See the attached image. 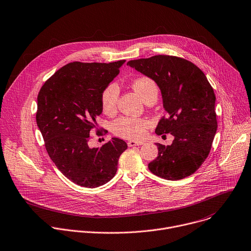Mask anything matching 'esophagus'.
Instances as JSON below:
<instances>
[{
	"label": "esophagus",
	"instance_id": "obj_1",
	"mask_svg": "<svg viewBox=\"0 0 251 251\" xmlns=\"http://www.w3.org/2000/svg\"><path fill=\"white\" fill-rule=\"evenodd\" d=\"M144 143L141 142V141H129L128 142V146L129 147H135V146H141L143 145Z\"/></svg>",
	"mask_w": 251,
	"mask_h": 251
}]
</instances>
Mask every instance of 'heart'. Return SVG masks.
Returning a JSON list of instances; mask_svg holds the SVG:
<instances>
[{
  "instance_id": "b5f03b06",
  "label": "heart",
  "mask_w": 251,
  "mask_h": 251,
  "mask_svg": "<svg viewBox=\"0 0 251 251\" xmlns=\"http://www.w3.org/2000/svg\"><path fill=\"white\" fill-rule=\"evenodd\" d=\"M132 89L144 102L151 99L157 98V87L155 82L149 77H139L132 83ZM119 97V89L115 83H109L100 95L102 111L105 114H113L116 110ZM149 122L143 118L120 117L112 123V131L123 138L139 140L143 138L149 128Z\"/></svg>"
}]
</instances>
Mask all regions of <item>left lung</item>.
Masks as SVG:
<instances>
[{
	"label": "left lung",
	"instance_id": "obj_1",
	"mask_svg": "<svg viewBox=\"0 0 251 251\" xmlns=\"http://www.w3.org/2000/svg\"><path fill=\"white\" fill-rule=\"evenodd\" d=\"M151 78L159 88L166 117L157 135L171 133V146L156 143L158 153L149 163L150 171L169 180L194 174L207 158L217 132L216 97L205 74L193 63L175 56L157 55L127 63Z\"/></svg>",
	"mask_w": 251,
	"mask_h": 251
}]
</instances>
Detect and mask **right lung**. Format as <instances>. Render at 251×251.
<instances>
[{
  "instance_id": "add662e5",
  "label": "right lung",
  "mask_w": 251,
  "mask_h": 251,
  "mask_svg": "<svg viewBox=\"0 0 251 251\" xmlns=\"http://www.w3.org/2000/svg\"><path fill=\"white\" fill-rule=\"evenodd\" d=\"M124 63H69L45 81L38 94L36 123L47 152L58 170L79 186L107 183L127 149L118 138L100 148L89 146L90 132L102 113L100 95Z\"/></svg>"
}]
</instances>
